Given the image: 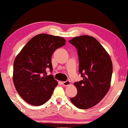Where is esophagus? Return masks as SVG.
Listing matches in <instances>:
<instances>
[{"instance_id":"esophagus-1","label":"esophagus","mask_w":128,"mask_h":128,"mask_svg":"<svg viewBox=\"0 0 128 128\" xmlns=\"http://www.w3.org/2000/svg\"><path fill=\"white\" fill-rule=\"evenodd\" d=\"M70 81H66V82H62V84L64 86H68L70 85Z\"/></svg>"}]
</instances>
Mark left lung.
Wrapping results in <instances>:
<instances>
[{"mask_svg":"<svg viewBox=\"0 0 128 128\" xmlns=\"http://www.w3.org/2000/svg\"><path fill=\"white\" fill-rule=\"evenodd\" d=\"M69 42L78 50L79 72L83 78L74 83L78 93L70 101L80 109H88L101 101L109 90L112 63L106 50L92 36H76Z\"/></svg>","mask_w":128,"mask_h":128,"instance_id":"left-lung-1","label":"left lung"}]
</instances>
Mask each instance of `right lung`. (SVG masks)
<instances>
[{"mask_svg": "<svg viewBox=\"0 0 128 128\" xmlns=\"http://www.w3.org/2000/svg\"><path fill=\"white\" fill-rule=\"evenodd\" d=\"M65 42L60 36L40 34L31 38L16 56L13 81L26 102L39 106L51 97L58 82L52 74L46 76V70H52V54L65 45Z\"/></svg>", "mask_w": 128, "mask_h": 128, "instance_id": "obj_1", "label": "right lung"}]
</instances>
